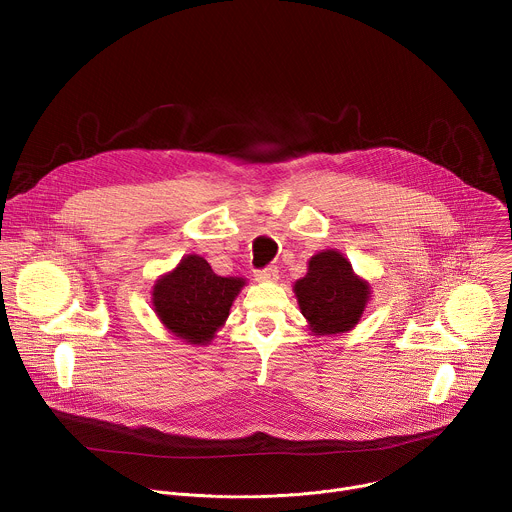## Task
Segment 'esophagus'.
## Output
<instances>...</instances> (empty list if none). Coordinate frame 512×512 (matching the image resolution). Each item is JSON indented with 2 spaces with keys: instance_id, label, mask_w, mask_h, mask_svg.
Segmentation results:
<instances>
[{
  "instance_id": "1",
  "label": "esophagus",
  "mask_w": 512,
  "mask_h": 512,
  "mask_svg": "<svg viewBox=\"0 0 512 512\" xmlns=\"http://www.w3.org/2000/svg\"><path fill=\"white\" fill-rule=\"evenodd\" d=\"M255 279L261 281V283H275L279 279L277 275V269L275 267H267V269H261L255 273Z\"/></svg>"
}]
</instances>
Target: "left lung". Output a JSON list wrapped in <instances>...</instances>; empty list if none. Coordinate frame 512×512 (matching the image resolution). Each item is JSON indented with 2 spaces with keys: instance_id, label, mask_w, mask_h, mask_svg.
Here are the masks:
<instances>
[{
  "instance_id": "8db88e82",
  "label": "left lung",
  "mask_w": 512,
  "mask_h": 512,
  "mask_svg": "<svg viewBox=\"0 0 512 512\" xmlns=\"http://www.w3.org/2000/svg\"><path fill=\"white\" fill-rule=\"evenodd\" d=\"M307 327L317 337L352 331L362 319L372 287L337 249H323L307 261L305 277L293 285Z\"/></svg>"
}]
</instances>
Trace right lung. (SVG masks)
Wrapping results in <instances>:
<instances>
[{
	"label": "right lung",
	"mask_w": 512,
	"mask_h": 512,
	"mask_svg": "<svg viewBox=\"0 0 512 512\" xmlns=\"http://www.w3.org/2000/svg\"><path fill=\"white\" fill-rule=\"evenodd\" d=\"M247 279L221 277L201 255L181 263L152 285V307L160 323L191 346H207L225 325L231 305Z\"/></svg>",
	"instance_id": "1"
}]
</instances>
